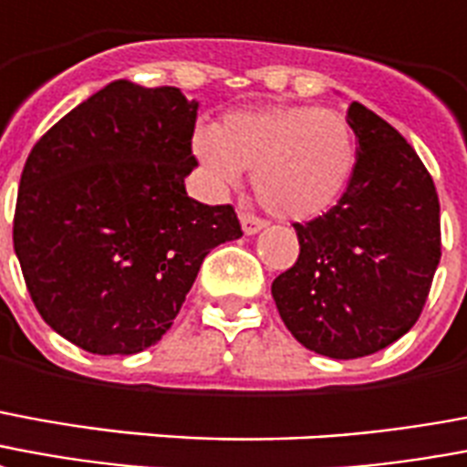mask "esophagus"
<instances>
[{
    "label": "esophagus",
    "instance_id": "obj_1",
    "mask_svg": "<svg viewBox=\"0 0 467 467\" xmlns=\"http://www.w3.org/2000/svg\"><path fill=\"white\" fill-rule=\"evenodd\" d=\"M240 224H243L244 234H257L267 223L257 215H252V213H240Z\"/></svg>",
    "mask_w": 467,
    "mask_h": 467
}]
</instances>
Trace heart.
Returning a JSON list of instances; mask_svg holds the SVG:
<instances>
[{
  "label": "heart",
  "instance_id": "1",
  "mask_svg": "<svg viewBox=\"0 0 467 467\" xmlns=\"http://www.w3.org/2000/svg\"><path fill=\"white\" fill-rule=\"evenodd\" d=\"M192 153L217 188L234 190L254 171V192L272 215L312 220L327 213L357 165V138L337 109L260 106L227 113L192 136Z\"/></svg>",
  "mask_w": 467,
  "mask_h": 467
}]
</instances>
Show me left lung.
Masks as SVG:
<instances>
[{"instance_id": "obj_1", "label": "left lung", "mask_w": 467, "mask_h": 467, "mask_svg": "<svg viewBox=\"0 0 467 467\" xmlns=\"http://www.w3.org/2000/svg\"><path fill=\"white\" fill-rule=\"evenodd\" d=\"M347 192L295 224L299 257L272 282L279 317L302 347L358 358L400 339L423 312L441 262V205L431 172L399 130L361 103Z\"/></svg>"}]
</instances>
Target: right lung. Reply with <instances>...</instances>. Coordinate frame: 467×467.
Instances as JSON below:
<instances>
[{
  "mask_svg": "<svg viewBox=\"0 0 467 467\" xmlns=\"http://www.w3.org/2000/svg\"><path fill=\"white\" fill-rule=\"evenodd\" d=\"M198 101L119 78L31 148L14 252L41 319L101 357L161 341L207 252L243 237L230 205L185 190Z\"/></svg>",
  "mask_w": 467,
  "mask_h": 467,
  "instance_id": "obj_1",
  "label": "right lung"
}]
</instances>
